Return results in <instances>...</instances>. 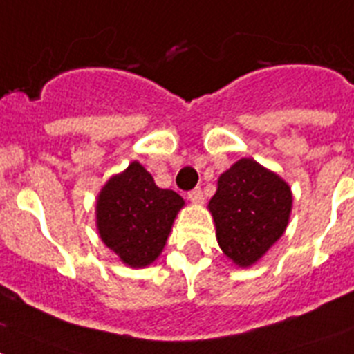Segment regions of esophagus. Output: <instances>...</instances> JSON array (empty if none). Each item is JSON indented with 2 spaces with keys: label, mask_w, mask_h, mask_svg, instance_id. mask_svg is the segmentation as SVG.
<instances>
[{
  "label": "esophagus",
  "mask_w": 354,
  "mask_h": 354,
  "mask_svg": "<svg viewBox=\"0 0 354 354\" xmlns=\"http://www.w3.org/2000/svg\"><path fill=\"white\" fill-rule=\"evenodd\" d=\"M188 199L192 201L194 204H203L204 203V194L201 188H194V190H190L188 192Z\"/></svg>",
  "instance_id": "esophagus-1"
}]
</instances>
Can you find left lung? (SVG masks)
Segmentation results:
<instances>
[{
	"label": "left lung",
	"mask_w": 354,
	"mask_h": 354,
	"mask_svg": "<svg viewBox=\"0 0 354 354\" xmlns=\"http://www.w3.org/2000/svg\"><path fill=\"white\" fill-rule=\"evenodd\" d=\"M292 190L253 158H241L218 178L209 207L222 252L239 267L259 262L288 225Z\"/></svg>",
	"instance_id": "obj_1"
}]
</instances>
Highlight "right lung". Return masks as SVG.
<instances>
[{"instance_id":"1","label":"right lung","mask_w":354,"mask_h":354,"mask_svg":"<svg viewBox=\"0 0 354 354\" xmlns=\"http://www.w3.org/2000/svg\"><path fill=\"white\" fill-rule=\"evenodd\" d=\"M185 201L155 185L140 162L115 174L101 188L95 203V225L102 243L134 269L158 259Z\"/></svg>"}]
</instances>
